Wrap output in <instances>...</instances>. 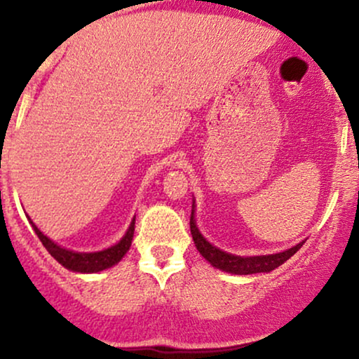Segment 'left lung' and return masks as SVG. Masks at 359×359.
Here are the masks:
<instances>
[{
	"label": "left lung",
	"instance_id": "obj_1",
	"mask_svg": "<svg viewBox=\"0 0 359 359\" xmlns=\"http://www.w3.org/2000/svg\"><path fill=\"white\" fill-rule=\"evenodd\" d=\"M191 233L192 240L196 248L199 250V253L211 263L212 266L219 269L222 271H229L234 275H250V273H262V271H271L277 266L282 265L283 262H287L292 255H295L302 246V243H299L294 248L283 251V253L277 255H263V257H236V255L224 253V251L217 250L216 246H212L211 243H208L201 236V233L197 231L196 222H194V212L191 214Z\"/></svg>",
	"mask_w": 359,
	"mask_h": 359
}]
</instances>
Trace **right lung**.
<instances>
[{
	"label": "right lung",
	"mask_w": 359,
	"mask_h": 359,
	"mask_svg": "<svg viewBox=\"0 0 359 359\" xmlns=\"http://www.w3.org/2000/svg\"><path fill=\"white\" fill-rule=\"evenodd\" d=\"M32 222V221H30ZM34 226L36 236L42 241V245L47 248L48 253L52 255L60 265H64L65 269L72 271H82V273H94V271H101L104 269H109V266L116 265V263L126 255V251L130 250L131 240H133L135 233V221L130 224V229H128L125 236L121 238V241L118 245L111 246L108 250L97 251V253H76V251H69L65 248H60L59 245L48 240L45 234L40 231L39 228L32 222Z\"/></svg>",
	"instance_id": "right-lung-1"
}]
</instances>
